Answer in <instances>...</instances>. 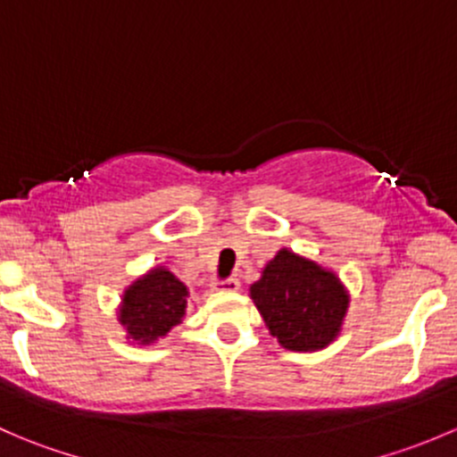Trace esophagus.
I'll list each match as a JSON object with an SVG mask.
<instances>
[{
  "label": "esophagus",
  "instance_id": "34e87169",
  "mask_svg": "<svg viewBox=\"0 0 457 457\" xmlns=\"http://www.w3.org/2000/svg\"><path fill=\"white\" fill-rule=\"evenodd\" d=\"M238 287H241L238 278H225V280H216L214 283V289H219V292H237Z\"/></svg>",
  "mask_w": 457,
  "mask_h": 457
}]
</instances>
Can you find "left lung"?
<instances>
[{"instance_id": "obj_1", "label": "left lung", "mask_w": 457, "mask_h": 457, "mask_svg": "<svg viewBox=\"0 0 457 457\" xmlns=\"http://www.w3.org/2000/svg\"><path fill=\"white\" fill-rule=\"evenodd\" d=\"M250 296L270 334L289 352H318L334 343L349 310L338 274L287 247L262 267Z\"/></svg>"}]
</instances>
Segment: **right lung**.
Returning a JSON list of instances; mask_svg holds the SVG:
<instances>
[{"label": "right lung", "mask_w": 457, "mask_h": 457, "mask_svg": "<svg viewBox=\"0 0 457 457\" xmlns=\"http://www.w3.org/2000/svg\"><path fill=\"white\" fill-rule=\"evenodd\" d=\"M187 296L190 292L186 283L168 267H152L126 287L117 310V320L126 329L128 340L152 345L181 325L187 310Z\"/></svg>", "instance_id": "right-lung-1"}]
</instances>
